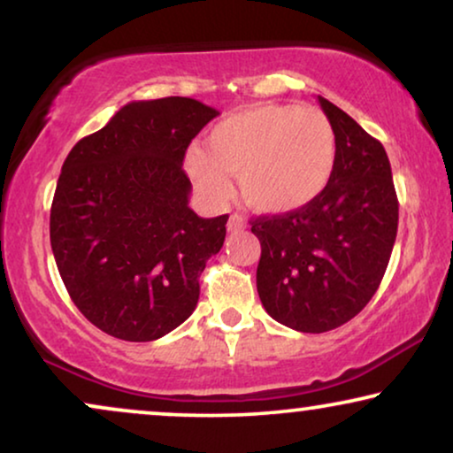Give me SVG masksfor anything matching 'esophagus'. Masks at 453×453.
I'll return each instance as SVG.
<instances>
[{
  "mask_svg": "<svg viewBox=\"0 0 453 453\" xmlns=\"http://www.w3.org/2000/svg\"><path fill=\"white\" fill-rule=\"evenodd\" d=\"M245 226H247V222L243 220V216L231 214V219H228V225H226L228 231H231V233H239V231H243Z\"/></svg>",
  "mask_w": 453,
  "mask_h": 453,
  "instance_id": "esophagus-1",
  "label": "esophagus"
}]
</instances>
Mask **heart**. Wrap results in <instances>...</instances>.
Returning a JSON list of instances; mask_svg holds the SVG:
<instances>
[{
	"instance_id": "1",
	"label": "heart",
	"mask_w": 453,
	"mask_h": 453,
	"mask_svg": "<svg viewBox=\"0 0 453 453\" xmlns=\"http://www.w3.org/2000/svg\"><path fill=\"white\" fill-rule=\"evenodd\" d=\"M338 142L321 111L295 104H251L226 115L206 135V150L191 148L185 171L212 203L239 194L262 214H288L324 194L336 169Z\"/></svg>"
}]
</instances>
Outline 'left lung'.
<instances>
[{"label": "left lung", "instance_id": "1", "mask_svg": "<svg viewBox=\"0 0 453 453\" xmlns=\"http://www.w3.org/2000/svg\"><path fill=\"white\" fill-rule=\"evenodd\" d=\"M338 142L324 194L288 214L257 216V293L270 318L321 334L350 321L386 274L398 233V196L386 148L336 104L318 96Z\"/></svg>", "mask_w": 453, "mask_h": 453}]
</instances>
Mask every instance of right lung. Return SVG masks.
I'll use <instances>...</instances> for the list:
<instances>
[{"label": "right lung", "instance_id": "add662e5", "mask_svg": "<svg viewBox=\"0 0 453 453\" xmlns=\"http://www.w3.org/2000/svg\"><path fill=\"white\" fill-rule=\"evenodd\" d=\"M216 115L185 96L127 103L61 166L49 220L55 264L73 305L109 336L150 342L194 313L228 214L200 219L188 206L183 158Z\"/></svg>", "mask_w": 453, "mask_h": 453}]
</instances>
